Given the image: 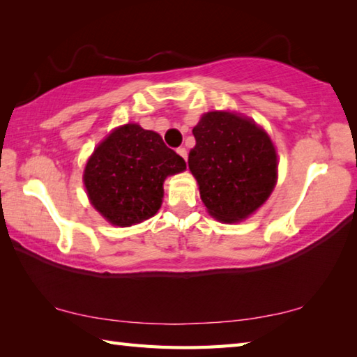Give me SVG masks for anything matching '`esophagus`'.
<instances>
[{
	"label": "esophagus",
	"instance_id": "obj_1",
	"mask_svg": "<svg viewBox=\"0 0 357 357\" xmlns=\"http://www.w3.org/2000/svg\"><path fill=\"white\" fill-rule=\"evenodd\" d=\"M176 151H178L179 156H183L185 161H187V150H185V147H179Z\"/></svg>",
	"mask_w": 357,
	"mask_h": 357
}]
</instances>
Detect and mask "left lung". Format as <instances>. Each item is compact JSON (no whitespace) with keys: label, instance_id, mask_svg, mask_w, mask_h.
<instances>
[{"label":"left lung","instance_id":"left-lung-1","mask_svg":"<svg viewBox=\"0 0 357 357\" xmlns=\"http://www.w3.org/2000/svg\"><path fill=\"white\" fill-rule=\"evenodd\" d=\"M196 146L188 169L208 213L239 222L268 199L278 179V156L267 132L233 112H208L193 127Z\"/></svg>","mask_w":357,"mask_h":357}]
</instances>
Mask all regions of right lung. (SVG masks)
<instances>
[{"instance_id":"1","label":"right lung","mask_w":357,"mask_h":357,"mask_svg":"<svg viewBox=\"0 0 357 357\" xmlns=\"http://www.w3.org/2000/svg\"><path fill=\"white\" fill-rule=\"evenodd\" d=\"M184 170V159L156 132L126 124L95 149L82 179L90 202L105 221L130 227L156 215L165 178Z\"/></svg>"}]
</instances>
